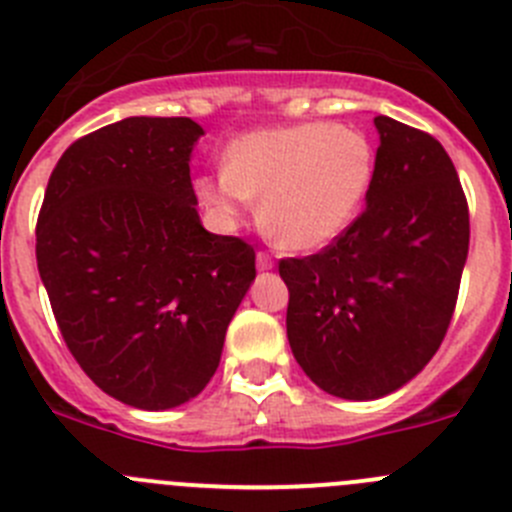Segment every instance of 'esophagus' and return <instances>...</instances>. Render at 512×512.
I'll return each mask as SVG.
<instances>
[{"label": "esophagus", "mask_w": 512, "mask_h": 512, "mask_svg": "<svg viewBox=\"0 0 512 512\" xmlns=\"http://www.w3.org/2000/svg\"><path fill=\"white\" fill-rule=\"evenodd\" d=\"M275 267V262H272V257L267 255V252H257V270H272Z\"/></svg>", "instance_id": "1"}]
</instances>
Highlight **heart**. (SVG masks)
Returning <instances> with one entry per match:
<instances>
[{
    "label": "heart",
    "instance_id": "1",
    "mask_svg": "<svg viewBox=\"0 0 512 512\" xmlns=\"http://www.w3.org/2000/svg\"><path fill=\"white\" fill-rule=\"evenodd\" d=\"M376 179V148L338 123L260 128L234 141L227 164L197 179V197L224 227L260 197V219L288 250H321L364 209Z\"/></svg>",
    "mask_w": 512,
    "mask_h": 512
}]
</instances>
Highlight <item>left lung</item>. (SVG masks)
I'll return each mask as SVG.
<instances>
[{"label": "left lung", "mask_w": 512, "mask_h": 512, "mask_svg": "<svg viewBox=\"0 0 512 512\" xmlns=\"http://www.w3.org/2000/svg\"><path fill=\"white\" fill-rule=\"evenodd\" d=\"M366 209L318 255L280 260L288 341L315 386L371 401L401 389L437 353L470 247V212L437 138L376 116Z\"/></svg>", "instance_id": "1"}]
</instances>
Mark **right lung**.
Wrapping results in <instances>:
<instances>
[{
  "mask_svg": "<svg viewBox=\"0 0 512 512\" xmlns=\"http://www.w3.org/2000/svg\"><path fill=\"white\" fill-rule=\"evenodd\" d=\"M204 128L133 116L60 156L37 219V270L62 338L108 396L146 412L202 394L255 250L202 227L189 161Z\"/></svg>",
  "mask_w": 512,
  "mask_h": 512,
  "instance_id": "1",
  "label": "right lung"
}]
</instances>
